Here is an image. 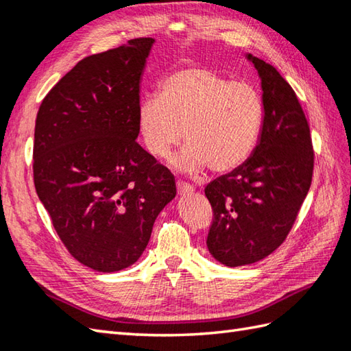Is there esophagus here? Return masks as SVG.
Instances as JSON below:
<instances>
[{"instance_id": "1", "label": "esophagus", "mask_w": 351, "mask_h": 351, "mask_svg": "<svg viewBox=\"0 0 351 351\" xmlns=\"http://www.w3.org/2000/svg\"><path fill=\"white\" fill-rule=\"evenodd\" d=\"M176 189H178V195L180 196H189V195H191L193 193V185H190V184H187V182H181V181H178L176 182Z\"/></svg>"}]
</instances>
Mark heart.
<instances>
[{
    "label": "heart",
    "mask_w": 351,
    "mask_h": 351,
    "mask_svg": "<svg viewBox=\"0 0 351 351\" xmlns=\"http://www.w3.org/2000/svg\"><path fill=\"white\" fill-rule=\"evenodd\" d=\"M264 122L263 95L249 81H230L206 68H184L160 84V96H146L137 108L145 146L156 158L187 141L170 160L184 173L205 167L215 173L237 169L255 149Z\"/></svg>",
    "instance_id": "b5f03b06"
}]
</instances>
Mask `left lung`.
Segmentation results:
<instances>
[{
	"mask_svg": "<svg viewBox=\"0 0 351 351\" xmlns=\"http://www.w3.org/2000/svg\"><path fill=\"white\" fill-rule=\"evenodd\" d=\"M245 58L261 80L263 128L249 158L205 189L214 211L206 245L226 267L258 263L279 247L314 170L309 125L294 90L271 64L252 54Z\"/></svg>",
	"mask_w": 351,
	"mask_h": 351,
	"instance_id": "8db88e82",
	"label": "left lung"
}]
</instances>
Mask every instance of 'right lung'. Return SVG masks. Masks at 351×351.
Here are the masks:
<instances>
[{"label":"right lung","instance_id":"obj_1","mask_svg":"<svg viewBox=\"0 0 351 351\" xmlns=\"http://www.w3.org/2000/svg\"><path fill=\"white\" fill-rule=\"evenodd\" d=\"M152 37L86 57L45 96L36 117L34 187L81 264L113 273L145 252L175 178L137 143L140 83Z\"/></svg>","mask_w":351,"mask_h":351}]
</instances>
